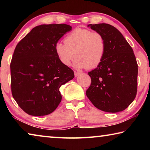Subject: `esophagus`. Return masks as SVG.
<instances>
[{
	"instance_id": "34e87169",
	"label": "esophagus",
	"mask_w": 150,
	"mask_h": 150,
	"mask_svg": "<svg viewBox=\"0 0 150 150\" xmlns=\"http://www.w3.org/2000/svg\"><path fill=\"white\" fill-rule=\"evenodd\" d=\"M74 73H75V77H78V76H79V75H80V74H81V73H80V72H78V71H75V72H74Z\"/></svg>"
}]
</instances>
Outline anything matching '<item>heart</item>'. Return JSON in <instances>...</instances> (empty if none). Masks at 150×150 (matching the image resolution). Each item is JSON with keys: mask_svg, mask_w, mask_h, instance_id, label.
Masks as SVG:
<instances>
[{"mask_svg": "<svg viewBox=\"0 0 150 150\" xmlns=\"http://www.w3.org/2000/svg\"><path fill=\"white\" fill-rule=\"evenodd\" d=\"M55 52L63 65L69 66L75 54V67L93 69L100 64L105 57V39L99 32L77 28L66 36L65 43L55 44Z\"/></svg>", "mask_w": 150, "mask_h": 150, "instance_id": "1", "label": "heart"}]
</instances>
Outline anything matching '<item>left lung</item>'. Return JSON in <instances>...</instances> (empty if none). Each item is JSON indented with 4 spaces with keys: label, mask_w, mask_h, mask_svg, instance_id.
<instances>
[{
    "label": "left lung",
    "mask_w": 150,
    "mask_h": 150,
    "mask_svg": "<svg viewBox=\"0 0 150 150\" xmlns=\"http://www.w3.org/2000/svg\"><path fill=\"white\" fill-rule=\"evenodd\" d=\"M88 27L105 38L106 52L100 64L88 73L91 84L86 95L99 110L122 111L133 102L137 93L138 64L132 48L112 25L103 23Z\"/></svg>",
    "instance_id": "left-lung-1"
}]
</instances>
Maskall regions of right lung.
<instances>
[{"label":"right lung","instance_id":"1","mask_svg":"<svg viewBox=\"0 0 150 150\" xmlns=\"http://www.w3.org/2000/svg\"><path fill=\"white\" fill-rule=\"evenodd\" d=\"M72 27L65 24H42L34 28L15 48L11 63L12 96L25 112L45 116L62 100L59 88L74 78L63 65L55 45Z\"/></svg>","mask_w":150,"mask_h":150}]
</instances>
